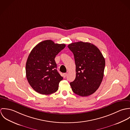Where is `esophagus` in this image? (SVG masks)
Wrapping results in <instances>:
<instances>
[{
  "mask_svg": "<svg viewBox=\"0 0 130 130\" xmlns=\"http://www.w3.org/2000/svg\"><path fill=\"white\" fill-rule=\"evenodd\" d=\"M63 77L65 78V77H66V76H67V73H64V74H63Z\"/></svg>",
  "mask_w": 130,
  "mask_h": 130,
  "instance_id": "34e87169",
  "label": "esophagus"
}]
</instances>
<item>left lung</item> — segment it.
<instances>
[{
    "label": "left lung",
    "mask_w": 130,
    "mask_h": 130,
    "mask_svg": "<svg viewBox=\"0 0 130 130\" xmlns=\"http://www.w3.org/2000/svg\"><path fill=\"white\" fill-rule=\"evenodd\" d=\"M68 47L74 56L76 76L70 83L75 94L87 96L99 88L103 77L105 60L99 49L90 42L72 43Z\"/></svg>",
    "instance_id": "8db88e82"
}]
</instances>
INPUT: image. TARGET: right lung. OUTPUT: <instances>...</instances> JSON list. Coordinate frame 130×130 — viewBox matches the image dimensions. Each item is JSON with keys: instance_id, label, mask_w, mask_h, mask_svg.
<instances>
[{"instance_id": "right-lung-1", "label": "right lung", "mask_w": 130, "mask_h": 130, "mask_svg": "<svg viewBox=\"0 0 130 130\" xmlns=\"http://www.w3.org/2000/svg\"><path fill=\"white\" fill-rule=\"evenodd\" d=\"M65 44L52 40L39 42L32 50L26 63V76L32 88L42 94L56 92L63 77L58 73L55 58Z\"/></svg>"}]
</instances>
